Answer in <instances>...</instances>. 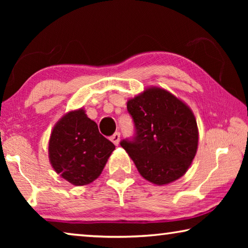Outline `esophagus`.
Here are the masks:
<instances>
[{
	"mask_svg": "<svg viewBox=\"0 0 248 248\" xmlns=\"http://www.w3.org/2000/svg\"><path fill=\"white\" fill-rule=\"evenodd\" d=\"M110 140H111L112 143L116 144V145H118L119 140H120V133H119V132H115V133L112 134V136L110 137Z\"/></svg>",
	"mask_w": 248,
	"mask_h": 248,
	"instance_id": "obj_1",
	"label": "esophagus"
}]
</instances>
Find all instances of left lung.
I'll return each instance as SVG.
<instances>
[{"mask_svg": "<svg viewBox=\"0 0 248 248\" xmlns=\"http://www.w3.org/2000/svg\"><path fill=\"white\" fill-rule=\"evenodd\" d=\"M134 134L120 141L139 173L156 185L186 173L198 146V128L189 107L169 92L145 90L127 104Z\"/></svg>", "mask_w": 248, "mask_h": 248, "instance_id": "obj_1", "label": "left lung"}]
</instances>
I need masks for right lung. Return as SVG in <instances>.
I'll return each mask as SVG.
<instances>
[{"instance_id": "1", "label": "right lung", "mask_w": 248, "mask_h": 248, "mask_svg": "<svg viewBox=\"0 0 248 248\" xmlns=\"http://www.w3.org/2000/svg\"><path fill=\"white\" fill-rule=\"evenodd\" d=\"M115 145L99 133L83 109L70 111L54 125L49 141L51 165L65 180L83 186L102 173Z\"/></svg>"}]
</instances>
